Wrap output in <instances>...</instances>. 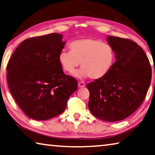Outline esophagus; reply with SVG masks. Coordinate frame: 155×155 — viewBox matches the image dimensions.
Here are the masks:
<instances>
[{"label": "esophagus", "instance_id": "esophagus-1", "mask_svg": "<svg viewBox=\"0 0 155 155\" xmlns=\"http://www.w3.org/2000/svg\"><path fill=\"white\" fill-rule=\"evenodd\" d=\"M85 86V83L82 81H79L78 82V87L79 88H84Z\"/></svg>", "mask_w": 155, "mask_h": 155}]
</instances>
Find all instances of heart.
Listing matches in <instances>:
<instances>
[{"label": "heart", "instance_id": "b5f03b06", "mask_svg": "<svg viewBox=\"0 0 155 155\" xmlns=\"http://www.w3.org/2000/svg\"><path fill=\"white\" fill-rule=\"evenodd\" d=\"M70 51L62 50L58 61L64 72L72 73L75 68L82 67L75 73L79 78L90 77L92 80H101L112 69L115 62L116 53L111 46L94 38L77 39L69 45Z\"/></svg>", "mask_w": 155, "mask_h": 155}]
</instances>
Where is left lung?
<instances>
[{
  "label": "left lung",
  "mask_w": 155,
  "mask_h": 155,
  "mask_svg": "<svg viewBox=\"0 0 155 155\" xmlns=\"http://www.w3.org/2000/svg\"><path fill=\"white\" fill-rule=\"evenodd\" d=\"M116 62L108 74L88 84V107L101 120L116 122L135 112L150 87L152 69L142 48L129 39L109 36Z\"/></svg>",
  "instance_id": "left-lung-1"
}]
</instances>
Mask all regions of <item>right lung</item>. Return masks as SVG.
<instances>
[{
	"mask_svg": "<svg viewBox=\"0 0 155 155\" xmlns=\"http://www.w3.org/2000/svg\"><path fill=\"white\" fill-rule=\"evenodd\" d=\"M62 36L51 33L28 38L15 49L7 66L8 86L29 118L45 120L61 114L78 82L65 75L58 61Z\"/></svg>",
	"mask_w": 155,
	"mask_h": 155,
	"instance_id": "obj_1",
	"label": "right lung"
}]
</instances>
